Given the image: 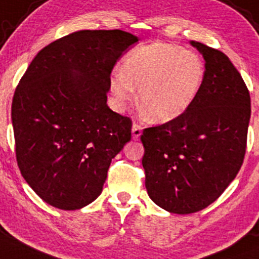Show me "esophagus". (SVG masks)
<instances>
[{
	"label": "esophagus",
	"mask_w": 259,
	"mask_h": 259,
	"mask_svg": "<svg viewBox=\"0 0 259 259\" xmlns=\"http://www.w3.org/2000/svg\"><path fill=\"white\" fill-rule=\"evenodd\" d=\"M132 134H133V139H134V141H137L138 138L141 137V134H142V127L139 126L138 124H133Z\"/></svg>",
	"instance_id": "obj_1"
}]
</instances>
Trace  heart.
<instances>
[{"label":"heart","mask_w":259,"mask_h":259,"mask_svg":"<svg viewBox=\"0 0 259 259\" xmlns=\"http://www.w3.org/2000/svg\"><path fill=\"white\" fill-rule=\"evenodd\" d=\"M206 75L202 57L192 50L166 42L142 46L125 57L122 70L111 76V92L120 107L139 101L149 117L168 122L184 115L197 100Z\"/></svg>","instance_id":"obj_1"}]
</instances>
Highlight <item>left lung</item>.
<instances>
[{
	"label": "left lung",
	"mask_w": 259,
	"mask_h": 259,
	"mask_svg": "<svg viewBox=\"0 0 259 259\" xmlns=\"http://www.w3.org/2000/svg\"><path fill=\"white\" fill-rule=\"evenodd\" d=\"M190 45L206 61L197 100L184 115L141 135L149 198L178 214L206 208L235 179L250 118L249 92L229 57L195 40Z\"/></svg>",
	"instance_id": "8db88e82"
}]
</instances>
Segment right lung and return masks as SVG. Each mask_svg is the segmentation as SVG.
<instances>
[{"mask_svg":"<svg viewBox=\"0 0 259 259\" xmlns=\"http://www.w3.org/2000/svg\"><path fill=\"white\" fill-rule=\"evenodd\" d=\"M139 38L122 30H79L46 46L14 94L16 159L29 187L65 211L102 193L113 157L132 138L129 117L107 106L110 75Z\"/></svg>","mask_w":259,"mask_h":259,"instance_id":"add662e5","label":"right lung"}]
</instances>
